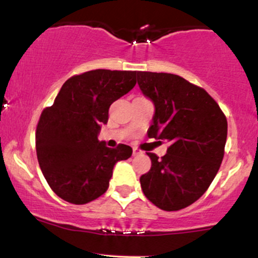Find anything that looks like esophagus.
<instances>
[{
  "label": "esophagus",
  "instance_id": "1",
  "mask_svg": "<svg viewBox=\"0 0 258 258\" xmlns=\"http://www.w3.org/2000/svg\"><path fill=\"white\" fill-rule=\"evenodd\" d=\"M142 154V151H140L138 148H134V155L135 157H137V155H141Z\"/></svg>",
  "mask_w": 258,
  "mask_h": 258
}]
</instances>
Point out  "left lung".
Listing matches in <instances>:
<instances>
[{"mask_svg":"<svg viewBox=\"0 0 258 258\" xmlns=\"http://www.w3.org/2000/svg\"><path fill=\"white\" fill-rule=\"evenodd\" d=\"M137 82L155 106L148 137L170 143L164 157L147 153L152 168L141 176L142 191L158 208L180 211L196 202L216 177L228 121L203 88L180 76L137 72Z\"/></svg>","mask_w":258,"mask_h":258,"instance_id":"1","label":"left lung"}]
</instances>
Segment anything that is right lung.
I'll use <instances>...</instances> for the list:
<instances>
[{
	"label": "right lung",
	"instance_id": "add662e5",
	"mask_svg": "<svg viewBox=\"0 0 258 258\" xmlns=\"http://www.w3.org/2000/svg\"><path fill=\"white\" fill-rule=\"evenodd\" d=\"M137 71L94 70L67 79L51 106L42 110L35 134L36 155L47 183L62 200L86 205L106 192L112 169L132 155L118 144L107 148L98 135L109 107L136 86Z\"/></svg>",
	"mask_w": 258,
	"mask_h": 258
}]
</instances>
